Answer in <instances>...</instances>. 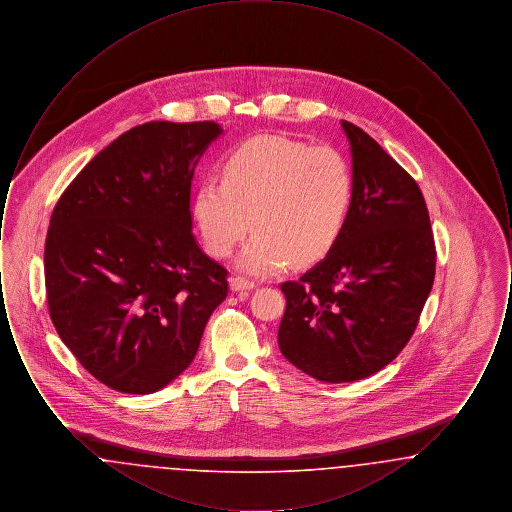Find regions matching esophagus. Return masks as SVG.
I'll list each match as a JSON object with an SVG mask.
<instances>
[{
  "label": "esophagus",
  "instance_id": "obj_1",
  "mask_svg": "<svg viewBox=\"0 0 512 512\" xmlns=\"http://www.w3.org/2000/svg\"><path fill=\"white\" fill-rule=\"evenodd\" d=\"M230 288H232V292L240 293V295H247L249 290H253V288H255V282L247 280L244 276H234V278L230 280Z\"/></svg>",
  "mask_w": 512,
  "mask_h": 512
}]
</instances>
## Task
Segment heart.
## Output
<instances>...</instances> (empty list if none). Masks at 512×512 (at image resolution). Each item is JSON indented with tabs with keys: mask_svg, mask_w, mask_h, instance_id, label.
Here are the masks:
<instances>
[{
	"mask_svg": "<svg viewBox=\"0 0 512 512\" xmlns=\"http://www.w3.org/2000/svg\"><path fill=\"white\" fill-rule=\"evenodd\" d=\"M355 171L340 149L284 136H255L234 147L222 178L194 195V220L207 251L224 259L257 230L238 265L255 276L324 259L340 242L355 203Z\"/></svg>",
	"mask_w": 512,
	"mask_h": 512,
	"instance_id": "b5f03b06",
	"label": "heart"
}]
</instances>
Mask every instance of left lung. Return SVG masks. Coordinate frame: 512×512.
<instances>
[{
  "instance_id": "left-lung-1",
  "label": "left lung",
  "mask_w": 512,
  "mask_h": 512,
  "mask_svg": "<svg viewBox=\"0 0 512 512\" xmlns=\"http://www.w3.org/2000/svg\"><path fill=\"white\" fill-rule=\"evenodd\" d=\"M347 134L355 203L336 247L297 282H284L282 355L320 382L366 378L403 351L432 292L436 245L413 176L365 130Z\"/></svg>"
}]
</instances>
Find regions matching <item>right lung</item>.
Masks as SVG:
<instances>
[{
	"instance_id": "1",
	"label": "right lung",
	"mask_w": 512,
	"mask_h": 512,
	"mask_svg": "<svg viewBox=\"0 0 512 512\" xmlns=\"http://www.w3.org/2000/svg\"><path fill=\"white\" fill-rule=\"evenodd\" d=\"M217 122L130 128L78 172L49 220L51 322L78 363L111 390L146 395L194 361L228 295V270L192 234L195 165Z\"/></svg>"
}]
</instances>
